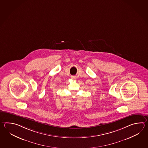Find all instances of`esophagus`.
<instances>
[{"instance_id":"obj_1","label":"esophagus","mask_w":148,"mask_h":148,"mask_svg":"<svg viewBox=\"0 0 148 148\" xmlns=\"http://www.w3.org/2000/svg\"><path fill=\"white\" fill-rule=\"evenodd\" d=\"M72 79H76L75 76H72Z\"/></svg>"}]
</instances>
